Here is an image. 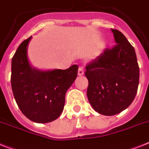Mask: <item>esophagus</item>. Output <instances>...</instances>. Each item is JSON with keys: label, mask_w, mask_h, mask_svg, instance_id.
Returning <instances> with one entry per match:
<instances>
[{"label": "esophagus", "mask_w": 149, "mask_h": 149, "mask_svg": "<svg viewBox=\"0 0 149 149\" xmlns=\"http://www.w3.org/2000/svg\"><path fill=\"white\" fill-rule=\"evenodd\" d=\"M84 74V67H79V70H78V75H79V76H83Z\"/></svg>", "instance_id": "34e87169"}]
</instances>
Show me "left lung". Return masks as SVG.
I'll return each instance as SVG.
<instances>
[{
	"label": "left lung",
	"mask_w": 149,
	"mask_h": 149,
	"mask_svg": "<svg viewBox=\"0 0 149 149\" xmlns=\"http://www.w3.org/2000/svg\"><path fill=\"white\" fill-rule=\"evenodd\" d=\"M117 45L86 66L87 97L99 113L111 116L120 113L134 100L139 83V67L134 47L124 35L111 29Z\"/></svg>",
	"instance_id": "8db88e82"
}]
</instances>
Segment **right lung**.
Returning <instances> with one entry per match:
<instances>
[{"mask_svg":"<svg viewBox=\"0 0 149 149\" xmlns=\"http://www.w3.org/2000/svg\"><path fill=\"white\" fill-rule=\"evenodd\" d=\"M31 38L21 43L11 60L13 94L21 111L29 120L51 122L63 111L65 93L77 78L78 65L48 71L32 68L27 56Z\"/></svg>","mask_w":149,"mask_h":149,"instance_id":"1","label":"right lung"}]
</instances>
